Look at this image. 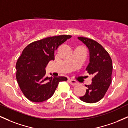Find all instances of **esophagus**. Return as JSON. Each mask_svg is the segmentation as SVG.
<instances>
[{
  "mask_svg": "<svg viewBox=\"0 0 128 128\" xmlns=\"http://www.w3.org/2000/svg\"><path fill=\"white\" fill-rule=\"evenodd\" d=\"M68 82L72 85V86H76L78 84V82L76 80H73V79H68Z\"/></svg>",
  "mask_w": 128,
  "mask_h": 128,
  "instance_id": "1",
  "label": "esophagus"
}]
</instances>
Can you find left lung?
Here are the masks:
<instances>
[{
    "label": "left lung",
    "instance_id": "obj_1",
    "mask_svg": "<svg viewBox=\"0 0 128 128\" xmlns=\"http://www.w3.org/2000/svg\"><path fill=\"white\" fill-rule=\"evenodd\" d=\"M78 39L88 48L90 63L86 70L93 75L92 84L86 86V94L79 98L90 104L98 102L104 98L111 83L112 60L108 52L96 41L82 36Z\"/></svg>",
    "mask_w": 128,
    "mask_h": 128
}]
</instances>
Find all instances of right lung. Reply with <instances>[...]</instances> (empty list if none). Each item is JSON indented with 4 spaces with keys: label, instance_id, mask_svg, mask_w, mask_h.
Wrapping results in <instances>:
<instances>
[{
    "label": "right lung",
    "instance_id": "right-lung-1",
    "mask_svg": "<svg viewBox=\"0 0 128 128\" xmlns=\"http://www.w3.org/2000/svg\"><path fill=\"white\" fill-rule=\"evenodd\" d=\"M72 37L69 35L50 36L28 44L16 63V79L24 96L34 102H42L54 94L64 76H46L45 67L55 60L54 53L60 45Z\"/></svg>",
    "mask_w": 128,
    "mask_h": 128
}]
</instances>
